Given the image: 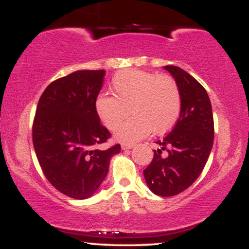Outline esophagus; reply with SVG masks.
<instances>
[{"instance_id": "34e87169", "label": "esophagus", "mask_w": 249, "mask_h": 249, "mask_svg": "<svg viewBox=\"0 0 249 249\" xmlns=\"http://www.w3.org/2000/svg\"><path fill=\"white\" fill-rule=\"evenodd\" d=\"M122 146V150H131V148H132L134 145L133 144H128V142H123V144L121 145Z\"/></svg>"}]
</instances>
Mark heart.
Masks as SVG:
<instances>
[{
    "instance_id": "obj_1",
    "label": "heart",
    "mask_w": 249,
    "mask_h": 249,
    "mask_svg": "<svg viewBox=\"0 0 249 249\" xmlns=\"http://www.w3.org/2000/svg\"><path fill=\"white\" fill-rule=\"evenodd\" d=\"M113 96L99 93L95 101L96 115L108 130H116V139L133 142L153 131L164 134L174 126L181 110V95L172 77L147 71H119L111 82Z\"/></svg>"
}]
</instances>
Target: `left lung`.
Segmentation results:
<instances>
[{
	"label": "left lung",
	"instance_id": "left-lung-1",
	"mask_svg": "<svg viewBox=\"0 0 249 249\" xmlns=\"http://www.w3.org/2000/svg\"><path fill=\"white\" fill-rule=\"evenodd\" d=\"M164 69L178 84L181 110L173 130L156 142L159 148L144 170V178L154 194L173 196L190 187L204 170L213 146L214 122L204 87L178 67L166 65Z\"/></svg>",
	"mask_w": 249,
	"mask_h": 249
}]
</instances>
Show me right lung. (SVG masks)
I'll list each match as a JSON object with an SVG mask.
<instances>
[{"mask_svg": "<svg viewBox=\"0 0 249 249\" xmlns=\"http://www.w3.org/2000/svg\"><path fill=\"white\" fill-rule=\"evenodd\" d=\"M104 76L105 70H81L62 77L48 85L36 108L33 142L43 173L73 199L93 196L121 152L119 144L97 148L111 136L95 111Z\"/></svg>", "mask_w": 249, "mask_h": 249, "instance_id": "add662e5", "label": "right lung"}]
</instances>
